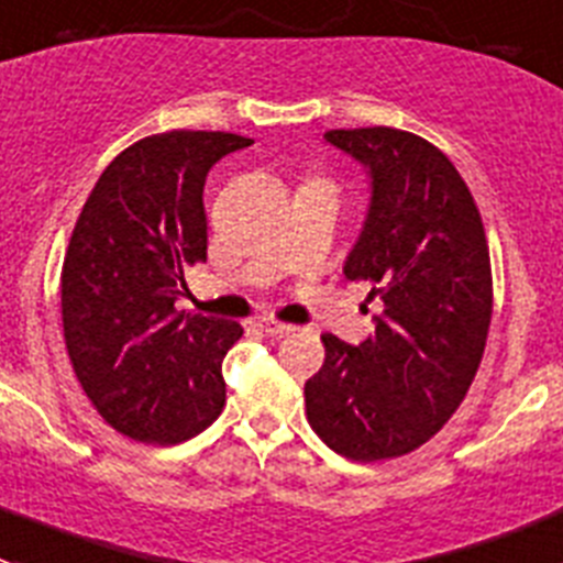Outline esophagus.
<instances>
[{
    "instance_id": "34e87169",
    "label": "esophagus",
    "mask_w": 563,
    "mask_h": 563,
    "mask_svg": "<svg viewBox=\"0 0 563 563\" xmlns=\"http://www.w3.org/2000/svg\"><path fill=\"white\" fill-rule=\"evenodd\" d=\"M257 325H261V331L266 333V336H275V339L288 336V333L294 331V325H286V322H277V319H261Z\"/></svg>"
}]
</instances>
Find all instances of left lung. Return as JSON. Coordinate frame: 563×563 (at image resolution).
Segmentation results:
<instances>
[{
  "mask_svg": "<svg viewBox=\"0 0 563 563\" xmlns=\"http://www.w3.org/2000/svg\"><path fill=\"white\" fill-rule=\"evenodd\" d=\"M325 140L369 174L362 235L344 261L382 300L362 344L322 336L306 415L328 449L358 463L401 457L457 412L488 339L494 283L485 227L452 159L401 129H333Z\"/></svg>",
  "mask_w": 563,
  "mask_h": 563,
  "instance_id": "left-lung-1",
  "label": "left lung"
}]
</instances>
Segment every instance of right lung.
<instances>
[{"instance_id":"obj_1","label":"right lung","mask_w":563,"mask_h":563,"mask_svg":"<svg viewBox=\"0 0 563 563\" xmlns=\"http://www.w3.org/2000/svg\"><path fill=\"white\" fill-rule=\"evenodd\" d=\"M246 145L227 131L145 136L80 210L60 269L64 342L86 398L125 438L181 443L224 409L221 362L244 328L174 302L187 266L207 261V174Z\"/></svg>"}]
</instances>
